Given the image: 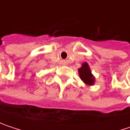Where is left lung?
<instances>
[{
    "instance_id": "left-lung-1",
    "label": "left lung",
    "mask_w": 130,
    "mask_h": 130,
    "mask_svg": "<svg viewBox=\"0 0 130 130\" xmlns=\"http://www.w3.org/2000/svg\"><path fill=\"white\" fill-rule=\"evenodd\" d=\"M78 74L81 80L87 85L92 86L95 84V77L91 72L90 66L87 62H84L78 69Z\"/></svg>"
}]
</instances>
